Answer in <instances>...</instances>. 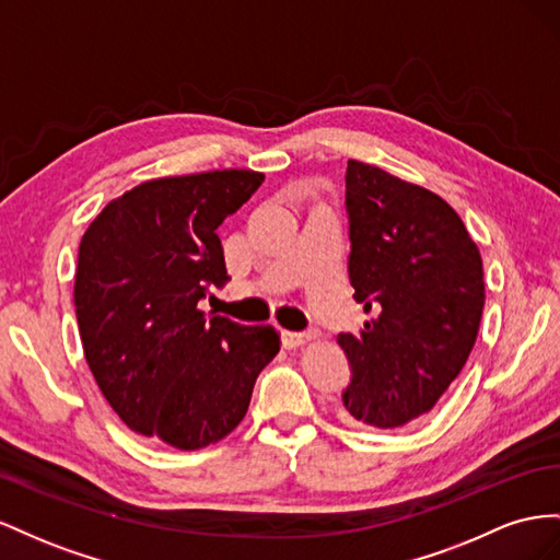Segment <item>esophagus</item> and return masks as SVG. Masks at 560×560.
I'll return each instance as SVG.
<instances>
[{
  "label": "esophagus",
  "instance_id": "34e87169",
  "mask_svg": "<svg viewBox=\"0 0 560 560\" xmlns=\"http://www.w3.org/2000/svg\"><path fill=\"white\" fill-rule=\"evenodd\" d=\"M312 338V332H295V330H281V345L285 349H293V347H300L305 345L307 340Z\"/></svg>",
  "mask_w": 560,
  "mask_h": 560
}]
</instances>
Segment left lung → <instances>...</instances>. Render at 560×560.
<instances>
[{"mask_svg": "<svg viewBox=\"0 0 560 560\" xmlns=\"http://www.w3.org/2000/svg\"><path fill=\"white\" fill-rule=\"evenodd\" d=\"M349 281L371 322L340 332L351 377L342 420L401 429L422 422L465 369L481 326V253L434 191L347 162Z\"/></svg>", "mask_w": 560, "mask_h": 560, "instance_id": "left-lung-1", "label": "left lung"}]
</instances>
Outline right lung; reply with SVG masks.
<instances>
[{"label":"right lung","mask_w":560,"mask_h":560,"mask_svg":"<svg viewBox=\"0 0 560 560\" xmlns=\"http://www.w3.org/2000/svg\"><path fill=\"white\" fill-rule=\"evenodd\" d=\"M262 180L230 168L142 183L79 244L74 310L89 369L126 427L178 451L225 439L279 351L271 326L197 307L230 281L215 230Z\"/></svg>","instance_id":"right-lung-1"}]
</instances>
